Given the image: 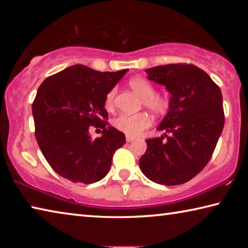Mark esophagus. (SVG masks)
Here are the masks:
<instances>
[{
  "instance_id": "esophagus-1",
  "label": "esophagus",
  "mask_w": 248,
  "mask_h": 248,
  "mask_svg": "<svg viewBox=\"0 0 248 248\" xmlns=\"http://www.w3.org/2000/svg\"><path fill=\"white\" fill-rule=\"evenodd\" d=\"M125 140H127V142H132L134 140L133 137H130V136H127L125 137Z\"/></svg>"
}]
</instances>
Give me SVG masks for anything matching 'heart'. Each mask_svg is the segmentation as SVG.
I'll use <instances>...</instances> for the list:
<instances>
[{
    "label": "heart",
    "instance_id": "b5f03b06",
    "mask_svg": "<svg viewBox=\"0 0 248 248\" xmlns=\"http://www.w3.org/2000/svg\"><path fill=\"white\" fill-rule=\"evenodd\" d=\"M129 86L142 98L143 106L150 109L153 114H165L169 109L170 103L165 96L155 93L154 86L149 81L142 78H133L129 81ZM116 90H111L105 98V106L112 109L115 103ZM151 118L145 112L134 115H120L114 120V127L130 137H137L151 125Z\"/></svg>",
    "mask_w": 248,
    "mask_h": 248
}]
</instances>
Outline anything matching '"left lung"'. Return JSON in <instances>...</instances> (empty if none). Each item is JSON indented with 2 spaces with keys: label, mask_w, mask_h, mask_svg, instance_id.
<instances>
[{
  "label": "left lung",
  "mask_w": 248,
  "mask_h": 248,
  "mask_svg": "<svg viewBox=\"0 0 248 248\" xmlns=\"http://www.w3.org/2000/svg\"><path fill=\"white\" fill-rule=\"evenodd\" d=\"M145 72L171 96L169 111L157 127L164 136L145 140L148 149L139 161L140 169L154 183L184 184L208 164L223 130L221 90L194 64L158 65Z\"/></svg>",
  "instance_id": "left-lung-1"
}]
</instances>
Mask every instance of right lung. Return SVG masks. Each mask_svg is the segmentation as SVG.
Segmentation results:
<instances>
[{
  "label": "right lung",
  "mask_w": 248,
  "mask_h": 248,
  "mask_svg": "<svg viewBox=\"0 0 248 248\" xmlns=\"http://www.w3.org/2000/svg\"><path fill=\"white\" fill-rule=\"evenodd\" d=\"M128 69L99 72L75 64L45 79L32 103L35 136L52 170L73 183L92 184L110 170L124 134L106 121V95ZM91 125L103 129L92 140Z\"/></svg>",
  "instance_id": "obj_1"
}]
</instances>
